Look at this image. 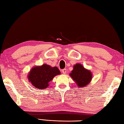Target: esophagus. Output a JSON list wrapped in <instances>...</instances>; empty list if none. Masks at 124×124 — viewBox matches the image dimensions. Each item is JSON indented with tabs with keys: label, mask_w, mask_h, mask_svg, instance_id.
<instances>
[{
	"label": "esophagus",
	"mask_w": 124,
	"mask_h": 124,
	"mask_svg": "<svg viewBox=\"0 0 124 124\" xmlns=\"http://www.w3.org/2000/svg\"><path fill=\"white\" fill-rule=\"evenodd\" d=\"M62 73H63V74H66V72H67L66 69H63V70H62Z\"/></svg>",
	"instance_id": "1"
}]
</instances>
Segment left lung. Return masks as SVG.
<instances>
[{
	"label": "left lung",
	"instance_id": "1",
	"mask_svg": "<svg viewBox=\"0 0 124 124\" xmlns=\"http://www.w3.org/2000/svg\"><path fill=\"white\" fill-rule=\"evenodd\" d=\"M70 76L78 85L82 88L87 86L91 81L92 75L89 70L85 69L81 64L77 63L73 67Z\"/></svg>",
	"mask_w": 124,
	"mask_h": 124
}]
</instances>
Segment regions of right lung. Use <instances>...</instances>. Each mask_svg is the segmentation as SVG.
<instances>
[{"label": "right lung", "instance_id": "1", "mask_svg": "<svg viewBox=\"0 0 124 124\" xmlns=\"http://www.w3.org/2000/svg\"><path fill=\"white\" fill-rule=\"evenodd\" d=\"M60 74L57 67H52L44 64L31 69L28 74V79L33 86L38 89L43 90L49 86V83L56 75Z\"/></svg>", "mask_w": 124, "mask_h": 124}]
</instances>
